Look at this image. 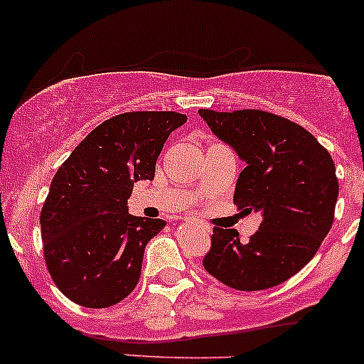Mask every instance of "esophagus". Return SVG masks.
<instances>
[{
  "label": "esophagus",
  "mask_w": 364,
  "mask_h": 364,
  "mask_svg": "<svg viewBox=\"0 0 364 364\" xmlns=\"http://www.w3.org/2000/svg\"><path fill=\"white\" fill-rule=\"evenodd\" d=\"M188 222H190V220H188ZM200 229H203L205 234H209V232H211V229H209V227H208V225H200Z\"/></svg>",
  "instance_id": "obj_1"
}]
</instances>
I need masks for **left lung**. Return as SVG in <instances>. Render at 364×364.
I'll use <instances>...</instances> for the list:
<instances>
[{"instance_id": "1", "label": "left lung", "mask_w": 364, "mask_h": 364, "mask_svg": "<svg viewBox=\"0 0 364 364\" xmlns=\"http://www.w3.org/2000/svg\"><path fill=\"white\" fill-rule=\"evenodd\" d=\"M199 116L247 164L234 204L262 215L248 243L236 229L215 227L204 269L237 291L284 284L314 259L333 225L338 179L331 155L310 132L277 114L200 109Z\"/></svg>"}]
</instances>
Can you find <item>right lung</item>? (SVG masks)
<instances>
[{
    "mask_svg": "<svg viewBox=\"0 0 364 364\" xmlns=\"http://www.w3.org/2000/svg\"><path fill=\"white\" fill-rule=\"evenodd\" d=\"M179 112H124L104 121L58 168L40 215L43 255L56 287L80 306L107 308L141 277L144 248L165 227L128 213L134 183L155 178Z\"/></svg>",
    "mask_w": 364,
    "mask_h": 364,
    "instance_id": "1",
    "label": "right lung"
}]
</instances>
